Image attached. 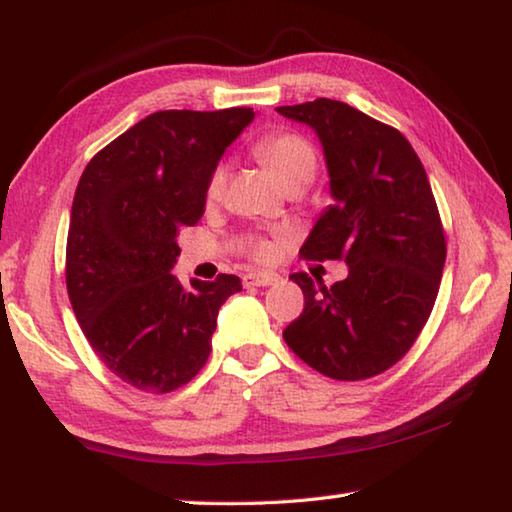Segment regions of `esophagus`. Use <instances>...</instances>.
I'll use <instances>...</instances> for the list:
<instances>
[{"label":"esophagus","instance_id":"obj_1","mask_svg":"<svg viewBox=\"0 0 512 512\" xmlns=\"http://www.w3.org/2000/svg\"><path fill=\"white\" fill-rule=\"evenodd\" d=\"M241 280H244L246 287H271V284H275L280 277H277L275 273H259L257 271V273H246Z\"/></svg>","mask_w":512,"mask_h":512}]
</instances>
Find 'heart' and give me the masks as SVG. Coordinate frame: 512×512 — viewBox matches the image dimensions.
Returning a JSON list of instances; mask_svg holds the SVG:
<instances>
[{"mask_svg": "<svg viewBox=\"0 0 512 512\" xmlns=\"http://www.w3.org/2000/svg\"><path fill=\"white\" fill-rule=\"evenodd\" d=\"M255 153L266 162L271 169L277 183L282 187L293 183H311L316 173V151L305 137L298 133L280 131L262 137L255 144ZM225 180H228V164L219 162L207 178L205 185V198L207 201H219ZM280 248V239H266V237H253L248 241V250L257 262H271Z\"/></svg>", "mask_w": 512, "mask_h": 512, "instance_id": "obj_1", "label": "heart"}]
</instances>
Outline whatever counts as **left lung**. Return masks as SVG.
Here are the masks:
<instances>
[{
    "instance_id": "1",
    "label": "left lung",
    "mask_w": 512,
    "mask_h": 512,
    "mask_svg": "<svg viewBox=\"0 0 512 512\" xmlns=\"http://www.w3.org/2000/svg\"><path fill=\"white\" fill-rule=\"evenodd\" d=\"M277 112L314 128L334 196L300 257L348 264V277L329 289L318 277L291 275L305 309L282 336L320 375L375 377L411 350L443 277L447 241L427 171L397 128L343 101L316 99Z\"/></svg>"
}]
</instances>
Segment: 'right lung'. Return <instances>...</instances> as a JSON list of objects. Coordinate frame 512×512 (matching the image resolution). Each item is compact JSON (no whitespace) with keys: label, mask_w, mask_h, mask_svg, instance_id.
Instances as JSON below:
<instances>
[{"label":"right lung","mask_w":512,"mask_h":512,"mask_svg":"<svg viewBox=\"0 0 512 512\" xmlns=\"http://www.w3.org/2000/svg\"><path fill=\"white\" fill-rule=\"evenodd\" d=\"M253 108L153 112L94 155L76 187L65 280L76 320L106 368L142 393L192 381L212 352L237 275L171 273L178 232L205 212L207 178L253 121Z\"/></svg>","instance_id":"obj_1"}]
</instances>
